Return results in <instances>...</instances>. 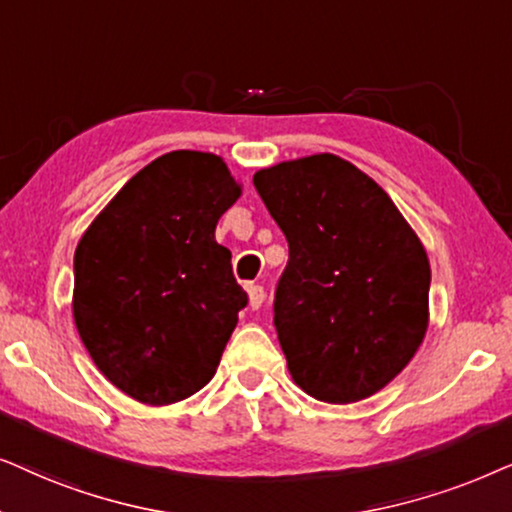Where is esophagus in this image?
<instances>
[{
  "mask_svg": "<svg viewBox=\"0 0 512 512\" xmlns=\"http://www.w3.org/2000/svg\"><path fill=\"white\" fill-rule=\"evenodd\" d=\"M248 297H250L252 309H260L264 304V297H267V292H264L262 285H248Z\"/></svg>",
  "mask_w": 512,
  "mask_h": 512,
  "instance_id": "1",
  "label": "esophagus"
}]
</instances>
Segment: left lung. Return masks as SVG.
<instances>
[{
    "label": "left lung",
    "instance_id": "8db88e82",
    "mask_svg": "<svg viewBox=\"0 0 512 512\" xmlns=\"http://www.w3.org/2000/svg\"><path fill=\"white\" fill-rule=\"evenodd\" d=\"M252 182L288 238L274 325L292 379L323 403L370 398L424 342V245L384 189L335 154L262 168Z\"/></svg>",
    "mask_w": 512,
    "mask_h": 512
}]
</instances>
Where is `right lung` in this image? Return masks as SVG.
<instances>
[{
  "label": "right lung",
  "mask_w": 512,
  "mask_h": 512,
  "mask_svg": "<svg viewBox=\"0 0 512 512\" xmlns=\"http://www.w3.org/2000/svg\"><path fill=\"white\" fill-rule=\"evenodd\" d=\"M241 187L220 156L163 154L95 217L74 252V323L98 370L145 405L213 379L248 295L215 241Z\"/></svg>",
  "instance_id": "1"
}]
</instances>
